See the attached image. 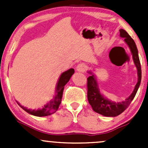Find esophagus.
<instances>
[{
    "mask_svg": "<svg viewBox=\"0 0 148 148\" xmlns=\"http://www.w3.org/2000/svg\"><path fill=\"white\" fill-rule=\"evenodd\" d=\"M86 65L84 64H79L77 65V71L79 72H84L86 71Z\"/></svg>",
    "mask_w": 148,
    "mask_h": 148,
    "instance_id": "obj_1",
    "label": "esophagus"
}]
</instances>
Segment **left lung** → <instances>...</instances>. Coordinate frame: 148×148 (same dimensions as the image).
Here are the masks:
<instances>
[{"mask_svg": "<svg viewBox=\"0 0 148 148\" xmlns=\"http://www.w3.org/2000/svg\"><path fill=\"white\" fill-rule=\"evenodd\" d=\"M120 37L124 38L125 42L127 44L128 47L130 49L132 59H133L134 64L136 66L137 71H138V82L135 85L132 93L125 101L120 102H112L107 98L104 97V95L100 92V89L99 88V85H98L95 75L92 71H88V73L90 74V76L87 78L88 101H89V104L92 106V110L94 111L105 117H116L123 112L127 108L131 102L133 100L139 89L140 82H141V66H140L138 51L136 44L126 31L124 29H120Z\"/></svg>", "mask_w": 148, "mask_h": 148, "instance_id": "obj_1", "label": "left lung"}]
</instances>
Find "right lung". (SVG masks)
Returning <instances> with one entry per match:
<instances>
[{"label":"right lung","instance_id":"add662e5","mask_svg":"<svg viewBox=\"0 0 148 148\" xmlns=\"http://www.w3.org/2000/svg\"><path fill=\"white\" fill-rule=\"evenodd\" d=\"M74 73V69H70L67 70L61 74L59 80H58V82L56 84V91H55L56 94H55L54 97L50 102L45 104L43 107V108L38 109V110H31V109H28L27 107L22 106L19 102H17V103L26 112H28L30 114H32V115L36 116V117H45V116L51 115V114H53L58 110L61 102H62L64 86L69 81Z\"/></svg>","mask_w":148,"mask_h":148}]
</instances>
